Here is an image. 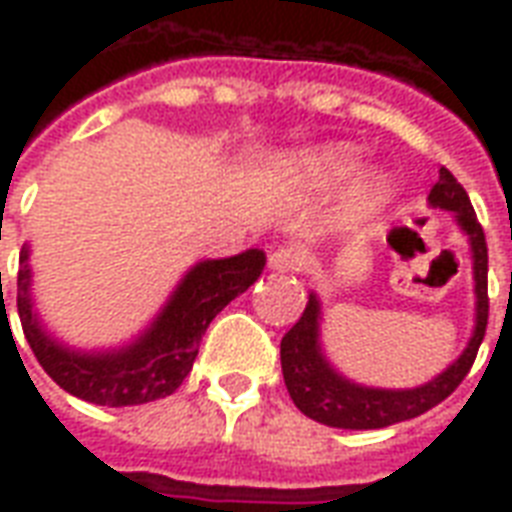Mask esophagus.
I'll return each instance as SVG.
<instances>
[{
  "mask_svg": "<svg viewBox=\"0 0 512 512\" xmlns=\"http://www.w3.org/2000/svg\"><path fill=\"white\" fill-rule=\"evenodd\" d=\"M268 266L274 268V271H301L304 255H301L296 246H279L268 257Z\"/></svg>",
  "mask_w": 512,
  "mask_h": 512,
  "instance_id": "esophagus-1",
  "label": "esophagus"
}]
</instances>
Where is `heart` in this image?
I'll return each instance as SVG.
<instances>
[{"label":"heart","mask_w":512,"mask_h":512,"mask_svg":"<svg viewBox=\"0 0 512 512\" xmlns=\"http://www.w3.org/2000/svg\"><path fill=\"white\" fill-rule=\"evenodd\" d=\"M318 169L326 178H340V175H345L351 169V156H345V153H326L318 161Z\"/></svg>","instance_id":"1"}]
</instances>
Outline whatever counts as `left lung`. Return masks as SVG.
I'll use <instances>...</instances> for the list:
<instances>
[{
    "label": "left lung",
    "instance_id": "8db88e82",
    "mask_svg": "<svg viewBox=\"0 0 512 512\" xmlns=\"http://www.w3.org/2000/svg\"><path fill=\"white\" fill-rule=\"evenodd\" d=\"M430 202L455 211L466 235L472 238L474 282H477V329H474L472 343L450 370H444L439 378H433L430 384L419 389H406V392L365 389L340 378L323 362L318 351V301L312 296L299 321L282 337L279 356H282V376H285V386L293 403L299 406L301 414H307L315 422L332 425V428L373 430L395 425L403 419H414L425 414L428 408L439 406L444 397H450L466 378V373L472 370L485 337V326H488V244H485L483 224L477 222V213L469 202V194L447 167L439 169V183L430 189Z\"/></svg>",
    "mask_w": 512,
    "mask_h": 512
}]
</instances>
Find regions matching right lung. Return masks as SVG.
<instances>
[{
  "label": "right lung",
  "mask_w": 512,
  "mask_h": 512,
  "mask_svg": "<svg viewBox=\"0 0 512 512\" xmlns=\"http://www.w3.org/2000/svg\"><path fill=\"white\" fill-rule=\"evenodd\" d=\"M18 271V318L40 367L71 395L95 406H139L172 395L200 351L202 334L219 312L241 296L266 268V252L249 249L227 260H205L180 282L167 310L158 315L150 332L126 351L104 356L71 354L40 332L27 299V249H21ZM2 290V274H0Z\"/></svg>",
  "instance_id": "add662e5"
}]
</instances>
